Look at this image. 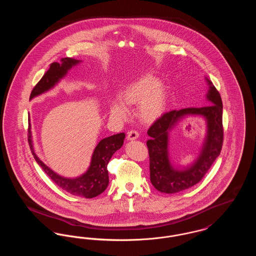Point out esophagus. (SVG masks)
Returning <instances> with one entry per match:
<instances>
[{"instance_id":"esophagus-1","label":"esophagus","mask_w":256,"mask_h":256,"mask_svg":"<svg viewBox=\"0 0 256 256\" xmlns=\"http://www.w3.org/2000/svg\"><path fill=\"white\" fill-rule=\"evenodd\" d=\"M138 136H139V134L138 132H136V130H130L128 132V140H135V139H137L138 138Z\"/></svg>"}]
</instances>
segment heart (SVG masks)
<instances>
[{
    "mask_svg": "<svg viewBox=\"0 0 256 256\" xmlns=\"http://www.w3.org/2000/svg\"><path fill=\"white\" fill-rule=\"evenodd\" d=\"M159 86L158 78L148 74L126 86L121 98L128 106L139 104V116L144 122H154L163 115L167 106L166 92ZM110 112L119 117L128 114L126 106L118 98L110 102Z\"/></svg>",
    "mask_w": 256,
    "mask_h": 256,
    "instance_id": "obj_1",
    "label": "heart"
}]
</instances>
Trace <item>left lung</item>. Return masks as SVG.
<instances>
[{"label":"left lung","instance_id":"left-lung-1","mask_svg":"<svg viewBox=\"0 0 256 256\" xmlns=\"http://www.w3.org/2000/svg\"><path fill=\"white\" fill-rule=\"evenodd\" d=\"M209 90L207 100L212 102L204 108H188L172 110L163 114L148 130L150 137L146 141L150 156V178L156 190L174 194L186 190L200 182L220 154L224 142L222 102L218 90L207 80ZM186 114L204 116L208 122L207 139L200 156L187 170H176L168 158V132L180 118Z\"/></svg>","mask_w":256,"mask_h":256}]
</instances>
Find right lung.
<instances>
[{"label": "right lung", "mask_w": 256, "mask_h": 256, "mask_svg": "<svg viewBox=\"0 0 256 256\" xmlns=\"http://www.w3.org/2000/svg\"><path fill=\"white\" fill-rule=\"evenodd\" d=\"M80 62V60H76L71 58H65L61 60V63H52L48 71L44 74L42 78L34 87L30 98L36 97L52 88L67 74L68 70H70L73 66ZM28 144L36 161L50 178L58 187H60L62 190L74 196L92 198L102 194L106 189L110 182L108 165L114 152L122 146L124 134H115L100 141L95 148L91 164L86 174L76 178H66L50 170L48 166H46L38 158L32 146L30 124H28Z\"/></svg>", "instance_id": "add662e5"}]
</instances>
